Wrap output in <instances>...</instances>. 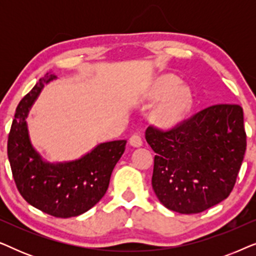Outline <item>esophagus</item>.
<instances>
[{
    "instance_id": "34e87169",
    "label": "esophagus",
    "mask_w": 256,
    "mask_h": 256,
    "mask_svg": "<svg viewBox=\"0 0 256 256\" xmlns=\"http://www.w3.org/2000/svg\"><path fill=\"white\" fill-rule=\"evenodd\" d=\"M129 143H130V146H135V148H138V146H141L143 144V141L141 136L138 134H134L130 136V138H129Z\"/></svg>"
}]
</instances>
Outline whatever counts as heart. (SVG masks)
I'll list each match as a JSON object with an SVG mask.
<instances>
[{
	"label": "heart",
	"mask_w": 256,
	"mask_h": 256,
	"mask_svg": "<svg viewBox=\"0 0 256 256\" xmlns=\"http://www.w3.org/2000/svg\"><path fill=\"white\" fill-rule=\"evenodd\" d=\"M180 79L170 74L154 80L146 94L149 102L160 101L152 114V120L160 128H170L183 120L194 104V93L188 85H180Z\"/></svg>",
	"instance_id": "heart-1"
}]
</instances>
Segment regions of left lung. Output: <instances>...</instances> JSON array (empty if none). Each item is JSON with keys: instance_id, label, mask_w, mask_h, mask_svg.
I'll return each instance as SVG.
<instances>
[{"instance_id": "left-lung-1", "label": "left lung", "mask_w": 256, "mask_h": 256, "mask_svg": "<svg viewBox=\"0 0 256 256\" xmlns=\"http://www.w3.org/2000/svg\"><path fill=\"white\" fill-rule=\"evenodd\" d=\"M146 140L156 152L152 184L158 200L183 214L202 212L236 184L246 152L244 110L214 104L169 132L148 127Z\"/></svg>"}]
</instances>
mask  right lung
Segmentation results:
<instances>
[{"label": "right lung", "instance_id": "1", "mask_svg": "<svg viewBox=\"0 0 256 256\" xmlns=\"http://www.w3.org/2000/svg\"><path fill=\"white\" fill-rule=\"evenodd\" d=\"M56 78L46 73L20 101L9 132L8 158L16 186L30 205L57 218H71L104 197L127 141L100 143L78 160H45L30 141L26 118L44 86Z\"/></svg>", "mask_w": 256, "mask_h": 256}]
</instances>
